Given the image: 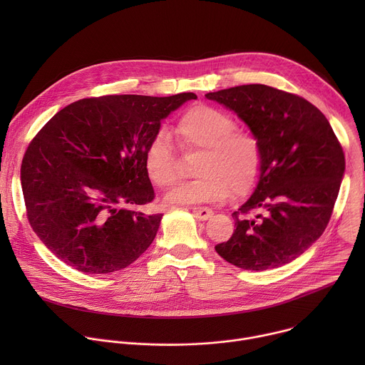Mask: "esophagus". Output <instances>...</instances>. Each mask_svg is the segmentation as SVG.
<instances>
[{
  "instance_id": "obj_1",
  "label": "esophagus",
  "mask_w": 365,
  "mask_h": 365,
  "mask_svg": "<svg viewBox=\"0 0 365 365\" xmlns=\"http://www.w3.org/2000/svg\"><path fill=\"white\" fill-rule=\"evenodd\" d=\"M192 214L199 221H206L207 218H211L214 215L212 210H210V207H192Z\"/></svg>"
}]
</instances>
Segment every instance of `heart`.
I'll list each match as a JSON object with an SVG mask.
<instances>
[{
	"label": "heart",
	"instance_id": "obj_1",
	"mask_svg": "<svg viewBox=\"0 0 365 365\" xmlns=\"http://www.w3.org/2000/svg\"><path fill=\"white\" fill-rule=\"evenodd\" d=\"M176 137L186 151H200L196 179L172 190L168 202L193 205L237 196L254 189L262 172V147L248 131L235 130V121L221 110L207 106L189 108L178 121ZM144 168L153 185L169 187L178 180L176 155L169 135L160 131L144 154Z\"/></svg>",
	"mask_w": 365,
	"mask_h": 365
}]
</instances>
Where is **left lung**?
Segmentation results:
<instances>
[{
	"label": "left lung",
	"mask_w": 365,
	"mask_h": 365,
	"mask_svg": "<svg viewBox=\"0 0 365 365\" xmlns=\"http://www.w3.org/2000/svg\"><path fill=\"white\" fill-rule=\"evenodd\" d=\"M205 96L248 125L263 155L252 195L232 214L237 228L215 245L217 252L254 272L293 262L324 234L344 178V151L329 121L302 96L267 85ZM252 212V219L245 218Z\"/></svg>",
	"instance_id": "obj_1"
}]
</instances>
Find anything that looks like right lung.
<instances>
[{
    "label": "right lung",
    "instance_id": "obj_1",
    "mask_svg": "<svg viewBox=\"0 0 365 365\" xmlns=\"http://www.w3.org/2000/svg\"><path fill=\"white\" fill-rule=\"evenodd\" d=\"M196 98L193 92L85 98L37 133L21 163L27 218L63 263L107 274L150 247L163 215L135 210L154 199L144 154L162 120Z\"/></svg>",
    "mask_w": 365,
    "mask_h": 365
}]
</instances>
